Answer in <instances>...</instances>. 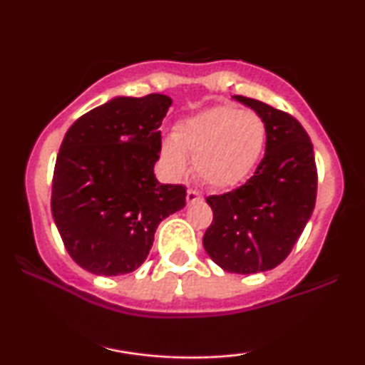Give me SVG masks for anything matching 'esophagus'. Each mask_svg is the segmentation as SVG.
Segmentation results:
<instances>
[{"mask_svg":"<svg viewBox=\"0 0 365 365\" xmlns=\"http://www.w3.org/2000/svg\"><path fill=\"white\" fill-rule=\"evenodd\" d=\"M199 200H202V194L194 190V188H188V190H187V204L199 202Z\"/></svg>","mask_w":365,"mask_h":365,"instance_id":"34e87169","label":"esophagus"}]
</instances>
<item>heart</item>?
Here are the masks:
<instances>
[{
    "label": "heart",
    "mask_w": 365,
    "mask_h": 365,
    "mask_svg": "<svg viewBox=\"0 0 365 365\" xmlns=\"http://www.w3.org/2000/svg\"><path fill=\"white\" fill-rule=\"evenodd\" d=\"M171 137L161 156L175 177L185 173V156H190L206 185L230 188L244 182L261 158L266 125L252 111L217 106L182 120Z\"/></svg>",
    "instance_id": "obj_1"
}]
</instances>
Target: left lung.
Listing matches in <instances>:
<instances>
[{
  "label": "left lung",
  "instance_id": "obj_1",
  "mask_svg": "<svg viewBox=\"0 0 365 365\" xmlns=\"http://www.w3.org/2000/svg\"><path fill=\"white\" fill-rule=\"evenodd\" d=\"M266 125V153L242 187L209 195L212 223L202 238L209 257L237 274L264 273L282 264L316 206L312 142L288 113L257 99L233 96Z\"/></svg>",
  "mask_w": 365,
  "mask_h": 365
}]
</instances>
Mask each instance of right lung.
I'll return each mask as SVG.
<instances>
[{"label":"right lung","mask_w":365,"mask_h":365,"mask_svg":"<svg viewBox=\"0 0 365 365\" xmlns=\"http://www.w3.org/2000/svg\"><path fill=\"white\" fill-rule=\"evenodd\" d=\"M165 94L118 96L81 116L61 142L51 211L65 249L99 276L132 273L148 257L158 225L185 206L183 185L159 183Z\"/></svg>","instance_id":"right-lung-1"}]
</instances>
